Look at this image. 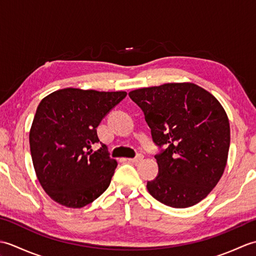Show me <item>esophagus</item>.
Wrapping results in <instances>:
<instances>
[{
	"mask_svg": "<svg viewBox=\"0 0 256 256\" xmlns=\"http://www.w3.org/2000/svg\"><path fill=\"white\" fill-rule=\"evenodd\" d=\"M143 155L142 154H138V155H136L134 157V158H128V160L130 162H140L143 160Z\"/></svg>",
	"mask_w": 256,
	"mask_h": 256,
	"instance_id": "esophagus-1",
	"label": "esophagus"
}]
</instances>
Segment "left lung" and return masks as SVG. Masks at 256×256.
Here are the masks:
<instances>
[{"instance_id": "1", "label": "left lung", "mask_w": 256, "mask_h": 256, "mask_svg": "<svg viewBox=\"0 0 256 256\" xmlns=\"http://www.w3.org/2000/svg\"><path fill=\"white\" fill-rule=\"evenodd\" d=\"M143 111L158 175L148 182L153 197L172 208H187L206 198L226 165L230 124L224 108L194 84H165L131 91Z\"/></svg>"}]
</instances>
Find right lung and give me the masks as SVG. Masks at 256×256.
Segmentation results:
<instances>
[{
	"instance_id": "1",
	"label": "right lung",
	"mask_w": 256,
	"mask_h": 256,
	"mask_svg": "<svg viewBox=\"0 0 256 256\" xmlns=\"http://www.w3.org/2000/svg\"><path fill=\"white\" fill-rule=\"evenodd\" d=\"M126 92L62 89L37 106L30 132L32 164L50 197L68 208H82L106 192L118 166L96 128ZM98 142L102 148L92 150Z\"/></svg>"
}]
</instances>
